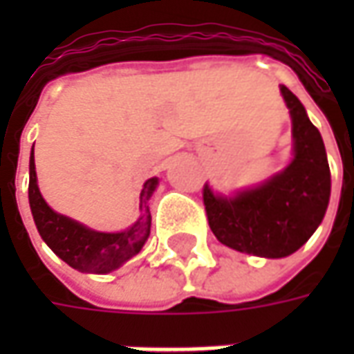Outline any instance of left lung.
<instances>
[{
    "label": "left lung",
    "mask_w": 354,
    "mask_h": 354,
    "mask_svg": "<svg viewBox=\"0 0 354 354\" xmlns=\"http://www.w3.org/2000/svg\"><path fill=\"white\" fill-rule=\"evenodd\" d=\"M281 94L292 119V161L254 187L222 195L203 189L208 225L222 245L258 258H286L311 239L330 203V167L319 129L288 87Z\"/></svg>",
    "instance_id": "8db88e82"
}]
</instances>
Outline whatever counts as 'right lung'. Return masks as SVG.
<instances>
[{
    "label": "right lung",
    "instance_id": "add662e5",
    "mask_svg": "<svg viewBox=\"0 0 354 354\" xmlns=\"http://www.w3.org/2000/svg\"><path fill=\"white\" fill-rule=\"evenodd\" d=\"M159 185V178H149L140 192V210L142 214L131 227L117 233L91 230L83 223L75 222L64 214H58L43 199L37 174H35L34 147L30 153V185L28 199L34 216L35 227L58 258L81 273L106 274L115 271L134 258L146 245L151 227V214L147 201Z\"/></svg>",
    "mask_w": 354,
    "mask_h": 354
}]
</instances>
